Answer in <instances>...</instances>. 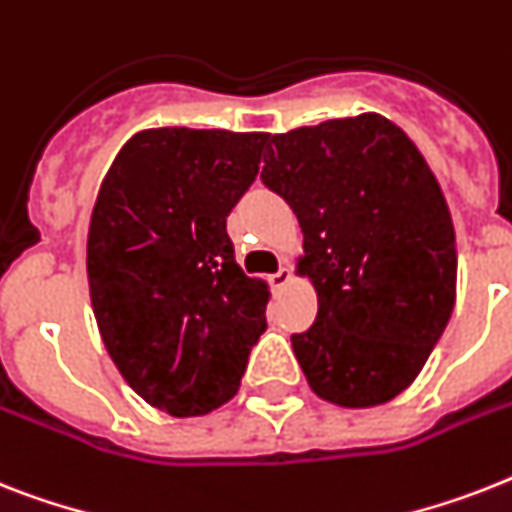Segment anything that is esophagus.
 I'll return each instance as SVG.
<instances>
[{"mask_svg":"<svg viewBox=\"0 0 512 512\" xmlns=\"http://www.w3.org/2000/svg\"><path fill=\"white\" fill-rule=\"evenodd\" d=\"M268 281H270V286H273V289H284V286L292 281V273H289V268H281V270H276V273H273Z\"/></svg>","mask_w":512,"mask_h":512,"instance_id":"esophagus-1","label":"esophagus"}]
</instances>
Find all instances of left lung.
I'll list each match as a JSON object with an SVG mask.
<instances>
[{"mask_svg":"<svg viewBox=\"0 0 512 512\" xmlns=\"http://www.w3.org/2000/svg\"><path fill=\"white\" fill-rule=\"evenodd\" d=\"M263 184L305 234L318 318L292 334L307 384L342 407L413 384L455 305V228L415 144L376 112L273 136Z\"/></svg>","mask_w":512,"mask_h":512,"instance_id":"1","label":"left lung"}]
</instances>
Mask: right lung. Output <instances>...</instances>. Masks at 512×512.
I'll return each instance as SVG.
<instances>
[{"instance_id":"add662e5","label":"right lung","mask_w":512,"mask_h":512,"mask_svg":"<svg viewBox=\"0 0 512 512\" xmlns=\"http://www.w3.org/2000/svg\"><path fill=\"white\" fill-rule=\"evenodd\" d=\"M265 134L152 128L120 149L91 213L86 270L120 376L176 418L239 392L268 289L234 260L226 218L252 186Z\"/></svg>"}]
</instances>
